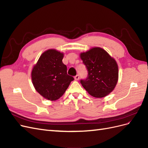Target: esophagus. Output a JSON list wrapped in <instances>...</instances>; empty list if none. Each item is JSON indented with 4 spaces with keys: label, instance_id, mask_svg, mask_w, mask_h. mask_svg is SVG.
<instances>
[{
    "label": "esophagus",
    "instance_id": "1",
    "mask_svg": "<svg viewBox=\"0 0 148 148\" xmlns=\"http://www.w3.org/2000/svg\"><path fill=\"white\" fill-rule=\"evenodd\" d=\"M79 78V76L78 75H77L75 77V79H76V80H78Z\"/></svg>",
    "mask_w": 148,
    "mask_h": 148
}]
</instances>
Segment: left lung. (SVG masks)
I'll use <instances>...</instances> for the list:
<instances>
[{
    "label": "left lung",
    "mask_w": 148,
    "mask_h": 148,
    "mask_svg": "<svg viewBox=\"0 0 148 148\" xmlns=\"http://www.w3.org/2000/svg\"><path fill=\"white\" fill-rule=\"evenodd\" d=\"M80 58L88 71L86 79H82L83 87L91 96L101 98L112 91L119 79L117 62L104 49L92 47L80 53Z\"/></svg>",
    "instance_id": "8db88e82"
}]
</instances>
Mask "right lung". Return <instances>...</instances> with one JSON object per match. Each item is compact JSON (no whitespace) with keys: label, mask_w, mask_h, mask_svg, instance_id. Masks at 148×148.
<instances>
[{"label":"right lung","mask_w":148,"mask_h":148,"mask_svg":"<svg viewBox=\"0 0 148 148\" xmlns=\"http://www.w3.org/2000/svg\"><path fill=\"white\" fill-rule=\"evenodd\" d=\"M64 56L56 49H48L40 56L31 71L35 89L47 100L59 99L74 79L67 75L66 66L62 62Z\"/></svg>","instance_id":"add662e5"}]
</instances>
